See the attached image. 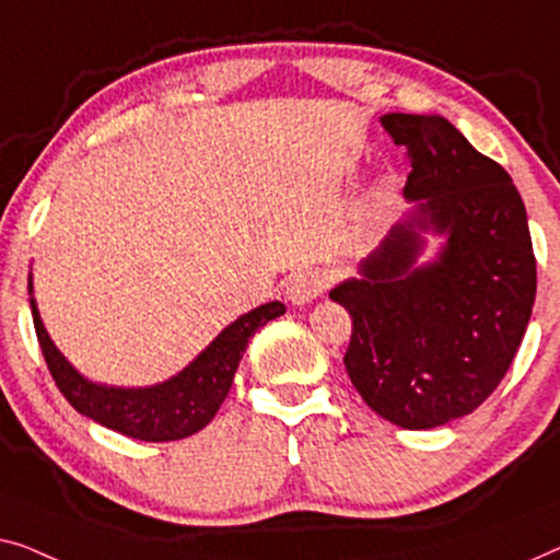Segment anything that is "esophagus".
Wrapping results in <instances>:
<instances>
[{
	"mask_svg": "<svg viewBox=\"0 0 560 560\" xmlns=\"http://www.w3.org/2000/svg\"><path fill=\"white\" fill-rule=\"evenodd\" d=\"M327 287V273L319 269L299 271L287 283V299L294 306H304L317 299Z\"/></svg>",
	"mask_w": 560,
	"mask_h": 560,
	"instance_id": "obj_1",
	"label": "esophagus"
}]
</instances>
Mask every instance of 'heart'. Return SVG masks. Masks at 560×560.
Wrapping results in <instances>:
<instances>
[{
	"label": "heart",
	"mask_w": 560,
	"mask_h": 560,
	"mask_svg": "<svg viewBox=\"0 0 560 560\" xmlns=\"http://www.w3.org/2000/svg\"><path fill=\"white\" fill-rule=\"evenodd\" d=\"M390 198H393V179H390V177H385V179H381V183H377V185L373 187V192H370V200H368V215H370V218L381 215L385 205L390 202Z\"/></svg>",
	"instance_id": "b5f03b06"
}]
</instances>
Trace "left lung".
<instances>
[{
  "mask_svg": "<svg viewBox=\"0 0 560 560\" xmlns=\"http://www.w3.org/2000/svg\"><path fill=\"white\" fill-rule=\"evenodd\" d=\"M408 149L413 205L358 277L329 291L352 317L345 368L362 400L400 429L475 411L505 377L535 302V256L513 177L439 114H385ZM431 232L438 254L422 261Z\"/></svg>",
  "mask_w": 560,
  "mask_h": 560,
  "instance_id": "left-lung-1",
  "label": "left lung"
}]
</instances>
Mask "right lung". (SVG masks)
<instances>
[{
    "label": "right lung",
    "mask_w": 560,
    "mask_h": 560,
    "mask_svg": "<svg viewBox=\"0 0 560 560\" xmlns=\"http://www.w3.org/2000/svg\"><path fill=\"white\" fill-rule=\"evenodd\" d=\"M30 310L37 342L55 385H58L68 404L85 419H93L101 427L119 431L124 436L139 441H177L198 434L208 427L218 413L228 390L233 385V375L238 370L248 340L261 329L266 322L281 317L287 306L281 302H269L256 306L238 319L231 322L198 358L179 370L177 375L154 385L124 388V385L93 383L81 370L70 365V360L55 348L40 319V310L33 296V273H30Z\"/></svg>",
    "instance_id": "obj_1"
}]
</instances>
